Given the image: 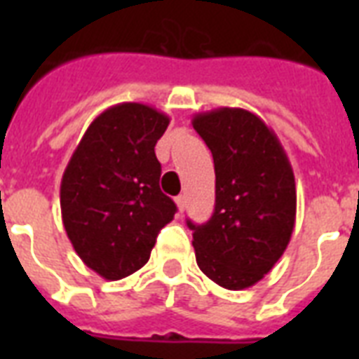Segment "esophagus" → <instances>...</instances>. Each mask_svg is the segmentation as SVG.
I'll use <instances>...</instances> for the list:
<instances>
[{"label":"esophagus","instance_id":"esophagus-1","mask_svg":"<svg viewBox=\"0 0 359 359\" xmlns=\"http://www.w3.org/2000/svg\"><path fill=\"white\" fill-rule=\"evenodd\" d=\"M175 203H177V208H179V212H180V214L184 212V208H186V196L175 197Z\"/></svg>","mask_w":359,"mask_h":359}]
</instances>
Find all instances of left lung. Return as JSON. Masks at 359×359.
Returning a JSON list of instances; mask_svg holds the SVG:
<instances>
[{"instance_id":"left-lung-1","label":"left lung","mask_w":359,"mask_h":359,"mask_svg":"<svg viewBox=\"0 0 359 359\" xmlns=\"http://www.w3.org/2000/svg\"><path fill=\"white\" fill-rule=\"evenodd\" d=\"M191 124L212 152L216 173L212 218L203 225L188 219L197 266L224 289H248L289 245L294 173L278 135L248 109H212Z\"/></svg>"}]
</instances>
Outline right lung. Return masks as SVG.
<instances>
[{
    "label": "right lung",
    "instance_id": "right-lung-1",
    "mask_svg": "<svg viewBox=\"0 0 359 359\" xmlns=\"http://www.w3.org/2000/svg\"><path fill=\"white\" fill-rule=\"evenodd\" d=\"M169 117L140 102L111 106L89 124L61 179L70 244L109 281L137 272L177 205L160 190L154 145Z\"/></svg>",
    "mask_w": 359,
    "mask_h": 359
}]
</instances>
